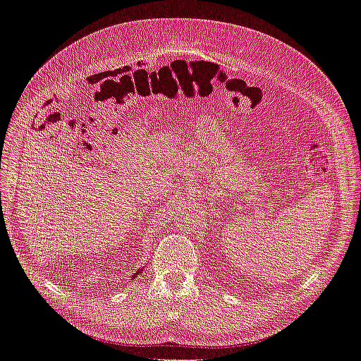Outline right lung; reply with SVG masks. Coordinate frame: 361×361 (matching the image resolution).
<instances>
[{"instance_id":"1","label":"right lung","mask_w":361,"mask_h":361,"mask_svg":"<svg viewBox=\"0 0 361 361\" xmlns=\"http://www.w3.org/2000/svg\"><path fill=\"white\" fill-rule=\"evenodd\" d=\"M140 274H141V271H140V270H138V271H136V274H135V275H132V279H133V278H135V276H136V275H140Z\"/></svg>"}]
</instances>
